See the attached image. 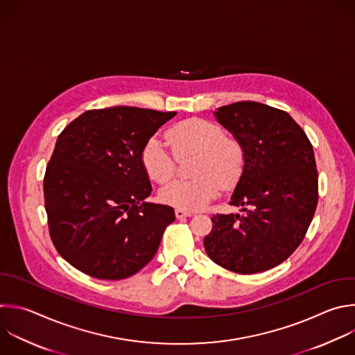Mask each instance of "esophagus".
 Returning <instances> with one entry per match:
<instances>
[{
	"label": "esophagus",
	"mask_w": 355,
	"mask_h": 355,
	"mask_svg": "<svg viewBox=\"0 0 355 355\" xmlns=\"http://www.w3.org/2000/svg\"><path fill=\"white\" fill-rule=\"evenodd\" d=\"M193 213L192 211H187L182 209H175V217L177 218H182V217H191Z\"/></svg>",
	"instance_id": "obj_1"
}]
</instances>
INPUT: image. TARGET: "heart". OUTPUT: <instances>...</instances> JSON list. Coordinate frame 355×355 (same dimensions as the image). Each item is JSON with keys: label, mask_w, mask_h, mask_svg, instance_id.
Instances as JSON below:
<instances>
[{"label": "heart", "mask_w": 355, "mask_h": 355, "mask_svg": "<svg viewBox=\"0 0 355 355\" xmlns=\"http://www.w3.org/2000/svg\"><path fill=\"white\" fill-rule=\"evenodd\" d=\"M167 139L173 152L157 137H150L141 149V164L146 175L159 184L168 181L175 171V156L198 153L192 174L195 178L174 180L164 185L162 202L187 211L199 210L214 199L221 187L237 185L245 170L243 145L216 123L192 116L171 125Z\"/></svg>", "instance_id": "1"}]
</instances>
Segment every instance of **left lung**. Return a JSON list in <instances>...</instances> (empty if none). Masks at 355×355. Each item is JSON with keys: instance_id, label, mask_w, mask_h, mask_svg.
<instances>
[{"instance_id": "left-lung-1", "label": "left lung", "mask_w": 355, "mask_h": 355, "mask_svg": "<svg viewBox=\"0 0 355 355\" xmlns=\"http://www.w3.org/2000/svg\"><path fill=\"white\" fill-rule=\"evenodd\" d=\"M245 150V170L230 205L243 214H216L203 240L207 257L240 275L269 270L302 243L318 205L312 145L288 112L257 101L214 111Z\"/></svg>"}]
</instances>
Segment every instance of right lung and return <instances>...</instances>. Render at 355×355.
Instances as JSON below:
<instances>
[{"instance_id": "1", "label": "right lung", "mask_w": 355, "mask_h": 355, "mask_svg": "<svg viewBox=\"0 0 355 355\" xmlns=\"http://www.w3.org/2000/svg\"><path fill=\"white\" fill-rule=\"evenodd\" d=\"M139 107L87 110L58 135L44 174L51 241L78 270L121 280L146 266L174 209L152 192L141 149L175 115Z\"/></svg>"}]
</instances>
